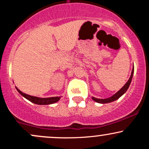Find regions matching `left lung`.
Segmentation results:
<instances>
[{"label": "left lung", "mask_w": 149, "mask_h": 149, "mask_svg": "<svg viewBox=\"0 0 149 149\" xmlns=\"http://www.w3.org/2000/svg\"><path fill=\"white\" fill-rule=\"evenodd\" d=\"M133 73H134V64H133V68L132 70V73H131V76L130 77L129 80H127V83L125 84V85L120 90H118L116 94H114L113 96L111 97H109V98H106V99H97L95 98V97H92V99L95 102H97V103L100 104H107V103H110V102H114V101L117 100L118 99H119L122 95H123L125 93L126 91L127 90V89L129 88L132 79V76H133Z\"/></svg>", "instance_id": "1"}]
</instances>
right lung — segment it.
Returning <instances> with one entry per match:
<instances>
[{
    "mask_svg": "<svg viewBox=\"0 0 149 149\" xmlns=\"http://www.w3.org/2000/svg\"><path fill=\"white\" fill-rule=\"evenodd\" d=\"M15 88H16L17 90L19 93L22 96H23L24 98L26 99V100L31 102L32 103L38 104V105H49V104L56 103V102H57L61 98V97H47V98H40V97L31 96V95H26V94L20 91L17 87H15Z\"/></svg>",
    "mask_w": 149,
    "mask_h": 149,
    "instance_id": "obj_1",
    "label": "right lung"
}]
</instances>
